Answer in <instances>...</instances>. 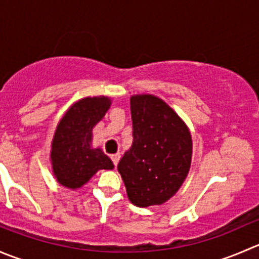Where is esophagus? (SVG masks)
<instances>
[{"label": "esophagus", "instance_id": "34e87169", "mask_svg": "<svg viewBox=\"0 0 259 259\" xmlns=\"http://www.w3.org/2000/svg\"><path fill=\"white\" fill-rule=\"evenodd\" d=\"M111 160H113L114 165H117V163H119L120 160V153H115L111 155Z\"/></svg>", "mask_w": 259, "mask_h": 259}]
</instances>
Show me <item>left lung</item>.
Masks as SVG:
<instances>
[{
    "mask_svg": "<svg viewBox=\"0 0 259 259\" xmlns=\"http://www.w3.org/2000/svg\"><path fill=\"white\" fill-rule=\"evenodd\" d=\"M133 144L117 164L130 202L140 208L168 202L192 163L189 127L168 104L151 94L130 98Z\"/></svg>",
    "mask_w": 259,
    "mask_h": 259,
    "instance_id": "left-lung-1",
    "label": "left lung"
}]
</instances>
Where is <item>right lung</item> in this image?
<instances>
[{
	"mask_svg": "<svg viewBox=\"0 0 259 259\" xmlns=\"http://www.w3.org/2000/svg\"><path fill=\"white\" fill-rule=\"evenodd\" d=\"M109 96H88L72 104L57 124L50 160L57 183L71 190L86 184L99 170L114 164L101 148H93V129L111 106Z\"/></svg>",
	"mask_w": 259,
	"mask_h": 259,
	"instance_id": "obj_1",
	"label": "right lung"
}]
</instances>
